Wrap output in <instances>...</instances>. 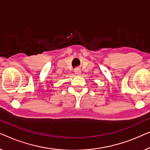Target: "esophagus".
I'll list each match as a JSON object with an SVG mask.
<instances>
[{"label":"esophagus","mask_w":150,"mask_h":150,"mask_svg":"<svg viewBox=\"0 0 150 150\" xmlns=\"http://www.w3.org/2000/svg\"><path fill=\"white\" fill-rule=\"evenodd\" d=\"M75 73L77 75H81V69H80L79 68H78V67H77V68H76L75 69Z\"/></svg>","instance_id":"obj_1"}]
</instances>
